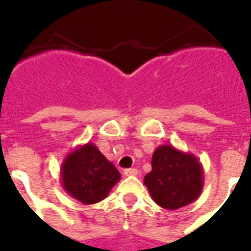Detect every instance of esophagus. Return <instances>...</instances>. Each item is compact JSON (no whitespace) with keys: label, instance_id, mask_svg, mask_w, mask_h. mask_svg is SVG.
<instances>
[{"label":"esophagus","instance_id":"34e87169","mask_svg":"<svg viewBox=\"0 0 251 251\" xmlns=\"http://www.w3.org/2000/svg\"><path fill=\"white\" fill-rule=\"evenodd\" d=\"M125 176H137L138 175V171L136 168H130V169H125V172H124Z\"/></svg>","mask_w":251,"mask_h":251}]
</instances>
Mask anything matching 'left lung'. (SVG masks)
<instances>
[{"label":"left lung","mask_w":251,"mask_h":251,"mask_svg":"<svg viewBox=\"0 0 251 251\" xmlns=\"http://www.w3.org/2000/svg\"><path fill=\"white\" fill-rule=\"evenodd\" d=\"M152 199L165 210H177L194 203L203 189V167L192 153L172 145H160L153 152L152 171L144 177Z\"/></svg>","instance_id":"obj_1"}]
</instances>
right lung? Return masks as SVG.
Here are the masks:
<instances>
[{
	"instance_id": "obj_1",
	"label": "right lung",
	"mask_w": 251,
	"mask_h": 251,
	"mask_svg": "<svg viewBox=\"0 0 251 251\" xmlns=\"http://www.w3.org/2000/svg\"><path fill=\"white\" fill-rule=\"evenodd\" d=\"M63 189L83 204H94L107 198L121 179L110 163L91 142L75 148L64 158L60 168Z\"/></svg>"
}]
</instances>
